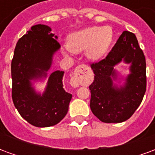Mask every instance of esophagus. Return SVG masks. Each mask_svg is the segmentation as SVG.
<instances>
[{"label": "esophagus", "instance_id": "obj_1", "mask_svg": "<svg viewBox=\"0 0 155 155\" xmlns=\"http://www.w3.org/2000/svg\"><path fill=\"white\" fill-rule=\"evenodd\" d=\"M91 71L90 68L80 64L74 69V75L71 79V84L73 87H78L79 85H85L89 83Z\"/></svg>", "mask_w": 155, "mask_h": 155}]
</instances>
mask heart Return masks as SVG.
<instances>
[{
	"label": "heart",
	"mask_w": 155,
	"mask_h": 155,
	"mask_svg": "<svg viewBox=\"0 0 155 155\" xmlns=\"http://www.w3.org/2000/svg\"><path fill=\"white\" fill-rule=\"evenodd\" d=\"M113 41V31L110 26H89L71 33L68 36L67 47L73 52L85 51L86 57L98 61L106 54Z\"/></svg>",
	"instance_id": "b5f03b06"
}]
</instances>
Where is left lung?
<instances>
[{
    "instance_id": "obj_1",
    "label": "left lung",
    "mask_w": 155,
    "mask_h": 155,
    "mask_svg": "<svg viewBox=\"0 0 155 155\" xmlns=\"http://www.w3.org/2000/svg\"><path fill=\"white\" fill-rule=\"evenodd\" d=\"M123 60L130 64V74L123 87L114 84V69ZM94 80L90 85L91 110L104 123H121L133 115L146 91V62L135 35L124 31L106 57L91 64Z\"/></svg>"
}]
</instances>
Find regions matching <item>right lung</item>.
I'll use <instances>...</instances> for the list:
<instances>
[{
    "label": "right lung",
    "instance_id": "obj_1",
    "mask_svg": "<svg viewBox=\"0 0 155 155\" xmlns=\"http://www.w3.org/2000/svg\"><path fill=\"white\" fill-rule=\"evenodd\" d=\"M48 25H33L15 45L12 61V100L22 118L36 127L57 124L68 112L72 94L63 88L64 71L49 77L44 93L35 91L31 81L45 78L53 55L61 48Z\"/></svg>",
    "mask_w": 155,
    "mask_h": 155
}]
</instances>
